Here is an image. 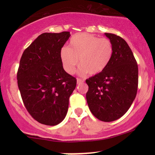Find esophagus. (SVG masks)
<instances>
[{
  "label": "esophagus",
  "instance_id": "obj_1",
  "mask_svg": "<svg viewBox=\"0 0 155 155\" xmlns=\"http://www.w3.org/2000/svg\"><path fill=\"white\" fill-rule=\"evenodd\" d=\"M77 84H81V83H82V82H84V80H83V79H78L77 78Z\"/></svg>",
  "mask_w": 155,
  "mask_h": 155
}]
</instances>
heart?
<instances>
[{"label":"heart","instance_id":"obj_1","mask_svg":"<svg viewBox=\"0 0 155 155\" xmlns=\"http://www.w3.org/2000/svg\"><path fill=\"white\" fill-rule=\"evenodd\" d=\"M111 41L86 33H77L71 38L68 47H64L60 58L64 69L69 74L75 72L79 65L80 75L101 74L107 68L113 55Z\"/></svg>","mask_w":155,"mask_h":155}]
</instances>
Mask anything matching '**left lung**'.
Returning a JSON list of instances; mask_svg holds the SVG:
<instances>
[{"mask_svg":"<svg viewBox=\"0 0 155 155\" xmlns=\"http://www.w3.org/2000/svg\"><path fill=\"white\" fill-rule=\"evenodd\" d=\"M113 45L111 62L101 74L86 80V94L90 111L103 122H112L122 117L136 98L138 69L133 51L123 38L106 33Z\"/></svg>","mask_w":155,"mask_h":155,"instance_id":"left-lung-1","label":"left lung"}]
</instances>
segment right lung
Wrapping results in <instances>:
<instances>
[{
  "instance_id": "add662e5",
  "label": "right lung",
  "mask_w": 155,
  "mask_h": 155,
  "mask_svg": "<svg viewBox=\"0 0 155 155\" xmlns=\"http://www.w3.org/2000/svg\"><path fill=\"white\" fill-rule=\"evenodd\" d=\"M70 32L44 33L24 51L17 71V84L27 111L46 125H57L68 112L76 79L65 71L61 49Z\"/></svg>"
}]
</instances>
